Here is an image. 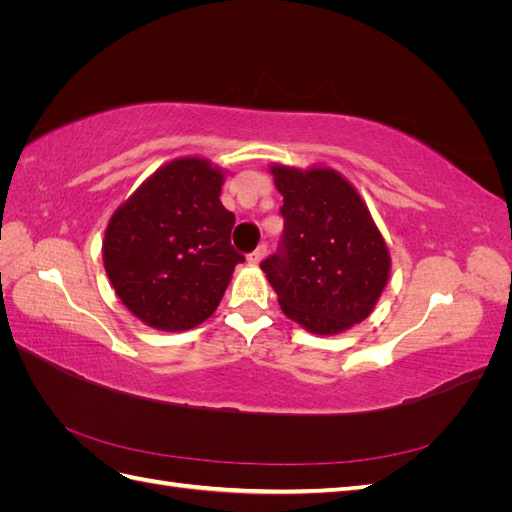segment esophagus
<instances>
[{"instance_id": "1", "label": "esophagus", "mask_w": 512, "mask_h": 512, "mask_svg": "<svg viewBox=\"0 0 512 512\" xmlns=\"http://www.w3.org/2000/svg\"><path fill=\"white\" fill-rule=\"evenodd\" d=\"M265 254H267V247L260 245V247H256V250L250 256H247V262H250V265H260V260L265 258Z\"/></svg>"}]
</instances>
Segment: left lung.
<instances>
[{"label": "left lung", "instance_id": "1", "mask_svg": "<svg viewBox=\"0 0 512 512\" xmlns=\"http://www.w3.org/2000/svg\"><path fill=\"white\" fill-rule=\"evenodd\" d=\"M284 196V247L262 262L282 312L314 335L363 322L391 275V252L354 185L331 166H269Z\"/></svg>", "mask_w": 512, "mask_h": 512}]
</instances>
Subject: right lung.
<instances>
[{"mask_svg": "<svg viewBox=\"0 0 512 512\" xmlns=\"http://www.w3.org/2000/svg\"><path fill=\"white\" fill-rule=\"evenodd\" d=\"M226 170L200 156L160 166L108 220L102 260L121 303L158 331H188L220 305L243 256L235 213L220 194Z\"/></svg>", "mask_w": 512, "mask_h": 512, "instance_id": "add662e5", "label": "right lung"}]
</instances>
